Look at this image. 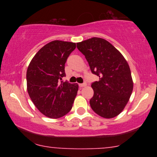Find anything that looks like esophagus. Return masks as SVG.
<instances>
[{"label": "esophagus", "instance_id": "34e87169", "mask_svg": "<svg viewBox=\"0 0 157 157\" xmlns=\"http://www.w3.org/2000/svg\"><path fill=\"white\" fill-rule=\"evenodd\" d=\"M78 86H79V87H80V88H82V87H84V86H86V83H79Z\"/></svg>", "mask_w": 157, "mask_h": 157}]
</instances>
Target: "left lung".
<instances>
[{
  "mask_svg": "<svg viewBox=\"0 0 157 157\" xmlns=\"http://www.w3.org/2000/svg\"><path fill=\"white\" fill-rule=\"evenodd\" d=\"M76 44L91 72L99 77V81L91 84L94 96L90 106L103 118L117 117L125 108L134 87L127 61L112 44L103 38L94 37Z\"/></svg>",
  "mask_w": 157,
  "mask_h": 157,
  "instance_id": "8db88e82",
  "label": "left lung"
}]
</instances>
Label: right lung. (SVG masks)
<instances>
[{
    "mask_svg": "<svg viewBox=\"0 0 157 157\" xmlns=\"http://www.w3.org/2000/svg\"><path fill=\"white\" fill-rule=\"evenodd\" d=\"M76 44L53 40L36 53L26 72L27 91L40 113L51 119L61 118L72 109L78 85L63 81L65 63Z\"/></svg>",
    "mask_w": 157,
    "mask_h": 157,
    "instance_id": "right-lung-1",
    "label": "right lung"
}]
</instances>
